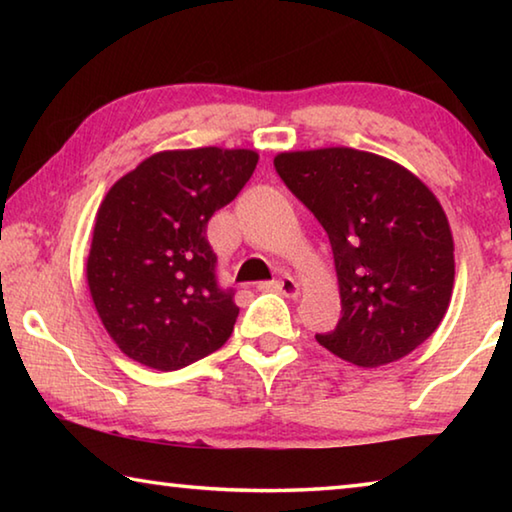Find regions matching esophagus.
<instances>
[{
	"label": "esophagus",
	"instance_id": "34e87169",
	"mask_svg": "<svg viewBox=\"0 0 512 512\" xmlns=\"http://www.w3.org/2000/svg\"><path fill=\"white\" fill-rule=\"evenodd\" d=\"M266 287H268V289H273V291H280V293H284V296H289V298H296L298 293H300L298 282L293 280L291 275H282V277H277V280L268 282Z\"/></svg>",
	"mask_w": 512,
	"mask_h": 512
}]
</instances>
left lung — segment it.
Segmentation results:
<instances>
[{
  "label": "left lung",
  "instance_id": "left-lung-1",
  "mask_svg": "<svg viewBox=\"0 0 512 512\" xmlns=\"http://www.w3.org/2000/svg\"><path fill=\"white\" fill-rule=\"evenodd\" d=\"M298 201L323 225L341 291V320L316 341L377 368L436 332L454 289V239L443 205L409 169L332 146L275 155Z\"/></svg>",
  "mask_w": 512,
  "mask_h": 512
}]
</instances>
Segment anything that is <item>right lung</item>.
Returning a JSON list of instances; mask_svg holds the SVG:
<instances>
[{
    "label": "right lung",
    "instance_id": "1",
    "mask_svg": "<svg viewBox=\"0 0 512 512\" xmlns=\"http://www.w3.org/2000/svg\"><path fill=\"white\" fill-rule=\"evenodd\" d=\"M250 149L162 151L103 198L88 287L110 339L153 370H180L230 339L239 307L216 280L207 221L253 176Z\"/></svg>",
    "mask_w": 512,
    "mask_h": 512
}]
</instances>
